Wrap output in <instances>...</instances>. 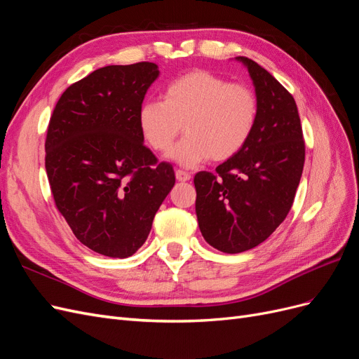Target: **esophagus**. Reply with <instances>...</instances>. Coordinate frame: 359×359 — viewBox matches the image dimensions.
<instances>
[{
  "label": "esophagus",
  "instance_id": "esophagus-1",
  "mask_svg": "<svg viewBox=\"0 0 359 359\" xmlns=\"http://www.w3.org/2000/svg\"><path fill=\"white\" fill-rule=\"evenodd\" d=\"M175 178L178 180V181H181V182H186V181H190L191 180V175L189 172H186V170H177L175 172Z\"/></svg>",
  "mask_w": 359,
  "mask_h": 359
}]
</instances>
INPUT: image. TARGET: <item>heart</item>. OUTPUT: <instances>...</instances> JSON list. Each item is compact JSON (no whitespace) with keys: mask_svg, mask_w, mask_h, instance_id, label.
Returning a JSON list of instances; mask_svg holds the SVG:
<instances>
[{"mask_svg":"<svg viewBox=\"0 0 359 359\" xmlns=\"http://www.w3.org/2000/svg\"><path fill=\"white\" fill-rule=\"evenodd\" d=\"M259 103L252 88L194 70L169 82L161 100L139 106L137 126L147 145L163 153L186 130L168 157L194 168L210 157L224 161L240 153L257 123ZM183 126H181L180 124Z\"/></svg>","mask_w":359,"mask_h":359,"instance_id":"1","label":"heart"}]
</instances>
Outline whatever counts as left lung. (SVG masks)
Instances as JSON below:
<instances>
[{"mask_svg":"<svg viewBox=\"0 0 359 359\" xmlns=\"http://www.w3.org/2000/svg\"><path fill=\"white\" fill-rule=\"evenodd\" d=\"M235 60L253 81L259 103L256 127L240 153L217 166L215 173L194 175L202 236L229 255L264 243L286 219L306 158L293 97L253 60Z\"/></svg>","mask_w":359,"mask_h":359,"instance_id":"left-lung-1","label":"left lung"}]
</instances>
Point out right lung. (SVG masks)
Wrapping results in <instances>:
<instances>
[{"label":"right lung","mask_w":359,"mask_h":359,"mask_svg":"<svg viewBox=\"0 0 359 359\" xmlns=\"http://www.w3.org/2000/svg\"><path fill=\"white\" fill-rule=\"evenodd\" d=\"M154 62L106 66L62 93L46 136V173L58 211L78 240L124 259L142 247L175 186L169 163L144 145L137 111Z\"/></svg>","instance_id":"right-lung-1"}]
</instances>
